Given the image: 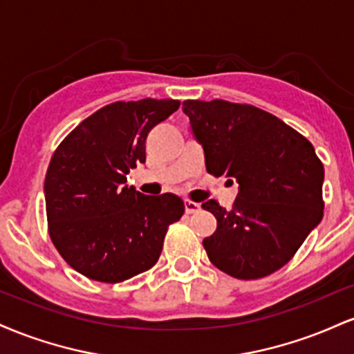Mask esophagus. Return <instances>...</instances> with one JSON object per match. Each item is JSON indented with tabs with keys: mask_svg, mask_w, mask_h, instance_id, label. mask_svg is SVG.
<instances>
[{
	"mask_svg": "<svg viewBox=\"0 0 354 354\" xmlns=\"http://www.w3.org/2000/svg\"><path fill=\"white\" fill-rule=\"evenodd\" d=\"M200 208L201 206L198 205V203H194V201H185V209H186V213L188 214H193V213H198V211H200Z\"/></svg>",
	"mask_w": 354,
	"mask_h": 354,
	"instance_id": "1",
	"label": "esophagus"
}]
</instances>
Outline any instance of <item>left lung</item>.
I'll return each mask as SVG.
<instances>
[{
    "label": "left lung",
    "mask_w": 354,
    "mask_h": 354,
    "mask_svg": "<svg viewBox=\"0 0 354 354\" xmlns=\"http://www.w3.org/2000/svg\"><path fill=\"white\" fill-rule=\"evenodd\" d=\"M205 149L206 171L236 181L233 208L203 203L216 231L203 239L209 261L238 279L274 273L323 218L324 168L303 135L251 104L183 101Z\"/></svg>",
    "instance_id": "left-lung-1"
}]
</instances>
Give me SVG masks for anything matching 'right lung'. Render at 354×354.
Returning a JSON list of instances; mask_svg holds the SVG:
<instances>
[{"instance_id":"obj_1","label":"right lung","mask_w":354,"mask_h":354,"mask_svg":"<svg viewBox=\"0 0 354 354\" xmlns=\"http://www.w3.org/2000/svg\"><path fill=\"white\" fill-rule=\"evenodd\" d=\"M178 100L116 101L61 141L44 178L48 233L73 270L120 283L156 265L168 226L185 213L176 194L146 196L124 185L146 161V136Z\"/></svg>"}]
</instances>
